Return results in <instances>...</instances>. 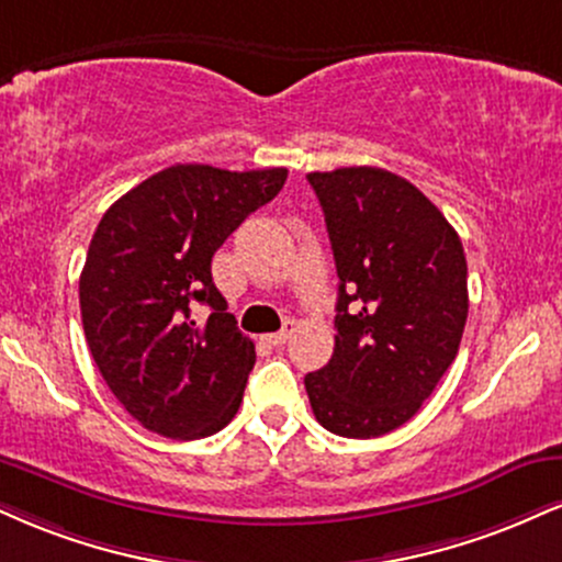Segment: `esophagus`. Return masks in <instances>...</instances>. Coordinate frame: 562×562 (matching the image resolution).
Returning a JSON list of instances; mask_svg holds the SVG:
<instances>
[{"label":"esophagus","mask_w":562,"mask_h":562,"mask_svg":"<svg viewBox=\"0 0 562 562\" xmlns=\"http://www.w3.org/2000/svg\"><path fill=\"white\" fill-rule=\"evenodd\" d=\"M288 337H290V327H285V329H280V333H272V335H267V340L272 342L274 348H282L288 342Z\"/></svg>","instance_id":"obj_1"}]
</instances>
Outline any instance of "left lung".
I'll return each instance as SVG.
<instances>
[{"label":"left lung","instance_id":"left-lung-1","mask_svg":"<svg viewBox=\"0 0 562 562\" xmlns=\"http://www.w3.org/2000/svg\"><path fill=\"white\" fill-rule=\"evenodd\" d=\"M337 285L335 353L306 374L316 422L350 439L403 427L456 361L469 316L463 243L431 201L380 167L311 172Z\"/></svg>","mask_w":562,"mask_h":562}]
</instances>
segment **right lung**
<instances>
[{"mask_svg": "<svg viewBox=\"0 0 562 562\" xmlns=\"http://www.w3.org/2000/svg\"><path fill=\"white\" fill-rule=\"evenodd\" d=\"M288 180L285 167L229 172L175 165L101 216L80 272V316L93 361L148 431L201 439L238 414L256 363L212 280V256ZM195 302L213 308L195 323Z\"/></svg>", "mask_w": 562, "mask_h": 562, "instance_id": "add662e5", "label": "right lung"}]
</instances>
